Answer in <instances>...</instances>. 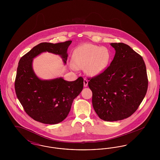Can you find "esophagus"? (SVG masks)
<instances>
[{
  "instance_id": "obj_1",
  "label": "esophagus",
  "mask_w": 160,
  "mask_h": 160,
  "mask_svg": "<svg viewBox=\"0 0 160 160\" xmlns=\"http://www.w3.org/2000/svg\"><path fill=\"white\" fill-rule=\"evenodd\" d=\"M83 85L84 87H86V86H88V80H86V79H85V78L84 79Z\"/></svg>"
}]
</instances>
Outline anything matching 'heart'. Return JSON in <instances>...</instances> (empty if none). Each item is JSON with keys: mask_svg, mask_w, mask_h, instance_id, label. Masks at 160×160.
Instances as JSON below:
<instances>
[{"mask_svg": "<svg viewBox=\"0 0 160 160\" xmlns=\"http://www.w3.org/2000/svg\"><path fill=\"white\" fill-rule=\"evenodd\" d=\"M112 55L106 47L92 44H84L76 48L73 53V63L70 64L73 70L84 68L89 76H96L102 73L108 67Z\"/></svg>", "mask_w": 160, "mask_h": 160, "instance_id": "1", "label": "heart"}]
</instances>
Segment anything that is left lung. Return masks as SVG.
<instances>
[{"mask_svg":"<svg viewBox=\"0 0 160 160\" xmlns=\"http://www.w3.org/2000/svg\"><path fill=\"white\" fill-rule=\"evenodd\" d=\"M113 60L102 73L89 78L92 105L99 118L117 121L133 114L144 99L148 86L145 62L129 46L111 43Z\"/></svg>","mask_w":160,"mask_h":160,"instance_id":"8db88e82","label":"left lung"}]
</instances>
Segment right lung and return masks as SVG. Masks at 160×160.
<instances>
[{"instance_id":"1","label":"right lung","mask_w":160,"mask_h":160,"mask_svg":"<svg viewBox=\"0 0 160 160\" xmlns=\"http://www.w3.org/2000/svg\"><path fill=\"white\" fill-rule=\"evenodd\" d=\"M72 41L53 44L42 42L21 58L15 77L17 97L26 113L35 121L56 124L63 121L71 110L73 100L83 88V78L68 82L59 77L41 80L32 68L33 59L43 52L58 54L64 63L68 58L67 49Z\"/></svg>"}]
</instances>
